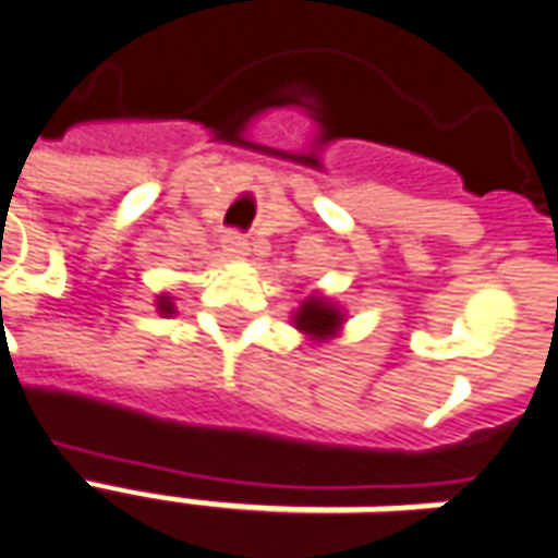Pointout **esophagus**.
I'll return each instance as SVG.
<instances>
[{
	"mask_svg": "<svg viewBox=\"0 0 558 558\" xmlns=\"http://www.w3.org/2000/svg\"><path fill=\"white\" fill-rule=\"evenodd\" d=\"M222 248H225V255H228V258H243V255L248 252V243L243 240V236L228 234L222 240Z\"/></svg>",
	"mask_w": 558,
	"mask_h": 558,
	"instance_id": "34e87169",
	"label": "esophagus"
}]
</instances>
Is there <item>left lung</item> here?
<instances>
[{
  "instance_id": "left-lung-1",
  "label": "left lung",
  "mask_w": 558,
  "mask_h": 558,
  "mask_svg": "<svg viewBox=\"0 0 558 558\" xmlns=\"http://www.w3.org/2000/svg\"><path fill=\"white\" fill-rule=\"evenodd\" d=\"M342 310L330 303L327 298H306L300 303V310L294 312V327L300 333H306L315 342H324V339H333L342 327Z\"/></svg>"
}]
</instances>
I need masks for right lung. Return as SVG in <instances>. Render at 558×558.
I'll use <instances>...</instances> for the list:
<instances>
[{
	"label": "right lung",
	"mask_w": 558,
	"mask_h": 558,
	"mask_svg": "<svg viewBox=\"0 0 558 558\" xmlns=\"http://www.w3.org/2000/svg\"><path fill=\"white\" fill-rule=\"evenodd\" d=\"M156 306H159V312H165V315H171V312H173L171 298H159V303H156Z\"/></svg>",
	"instance_id": "add662e5"
}]
</instances>
